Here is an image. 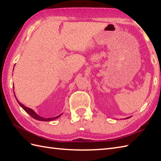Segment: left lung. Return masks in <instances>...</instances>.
Listing matches in <instances>:
<instances>
[{
  "instance_id": "1",
  "label": "left lung",
  "mask_w": 161,
  "mask_h": 161,
  "mask_svg": "<svg viewBox=\"0 0 161 161\" xmlns=\"http://www.w3.org/2000/svg\"><path fill=\"white\" fill-rule=\"evenodd\" d=\"M130 118V117H129V118H126V119H127V118Z\"/></svg>"
}]
</instances>
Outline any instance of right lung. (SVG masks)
Listing matches in <instances>:
<instances>
[{
  "label": "right lung",
  "instance_id": "obj_1",
  "mask_svg": "<svg viewBox=\"0 0 161 161\" xmlns=\"http://www.w3.org/2000/svg\"><path fill=\"white\" fill-rule=\"evenodd\" d=\"M15 97H16V95H15ZM16 100H17V102H18V103L20 104V107H21L24 109V110H25L27 113H28V114L30 116H31V117H32L33 118H35V119H37V120H39V121H51V120H53V119H54L58 118H59V116H60V115H59L57 116V117L50 118H45L41 117V116H39V115H37V114H36V113L32 110V109L25 107V105H23V104L20 103V102H19L18 101V100H17V99H16Z\"/></svg>",
  "mask_w": 161,
  "mask_h": 161
}]
</instances>
